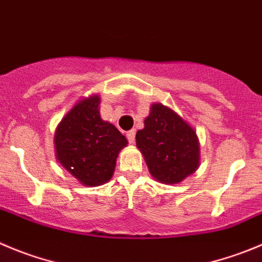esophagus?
<instances>
[{
    "instance_id": "34e87169",
    "label": "esophagus",
    "mask_w": 262,
    "mask_h": 262,
    "mask_svg": "<svg viewBox=\"0 0 262 262\" xmlns=\"http://www.w3.org/2000/svg\"><path fill=\"white\" fill-rule=\"evenodd\" d=\"M135 135H136V131L135 129H129L128 133L126 134V136H127V139H128V141L131 144L134 143V141H135Z\"/></svg>"
}]
</instances>
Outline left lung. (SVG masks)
Wrapping results in <instances>:
<instances>
[{"label": "left lung", "instance_id": "obj_1", "mask_svg": "<svg viewBox=\"0 0 262 262\" xmlns=\"http://www.w3.org/2000/svg\"><path fill=\"white\" fill-rule=\"evenodd\" d=\"M136 146L154 180L167 185L181 183L201 164L195 129L162 103L150 105L144 128L136 134Z\"/></svg>", "mask_w": 262, "mask_h": 262}]
</instances>
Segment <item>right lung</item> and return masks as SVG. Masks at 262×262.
<instances>
[{
	"label": "right lung",
	"instance_id": "obj_1",
	"mask_svg": "<svg viewBox=\"0 0 262 262\" xmlns=\"http://www.w3.org/2000/svg\"><path fill=\"white\" fill-rule=\"evenodd\" d=\"M99 105L98 94L77 101L54 136L58 162L84 186L108 183L119 151L128 144L114 124L101 118Z\"/></svg>",
	"mask_w": 262,
	"mask_h": 262
}]
</instances>
